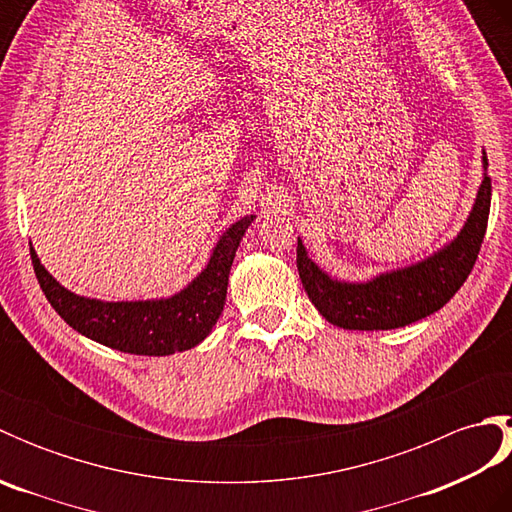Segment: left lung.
Instances as JSON below:
<instances>
[{
    "label": "left lung",
    "mask_w": 512,
    "mask_h": 512,
    "mask_svg": "<svg viewBox=\"0 0 512 512\" xmlns=\"http://www.w3.org/2000/svg\"><path fill=\"white\" fill-rule=\"evenodd\" d=\"M484 180L473 211L451 244L436 255L394 273L378 275L365 284H345L332 279L308 257L297 242V268L310 301L332 325L345 330H394L438 312L471 275L484 242L491 211V178L486 151Z\"/></svg>",
    "instance_id": "8db88e82"
}]
</instances>
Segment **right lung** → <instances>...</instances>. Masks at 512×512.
<instances>
[{
	"label": "right lung",
	"mask_w": 512,
	"mask_h": 512,
	"mask_svg": "<svg viewBox=\"0 0 512 512\" xmlns=\"http://www.w3.org/2000/svg\"><path fill=\"white\" fill-rule=\"evenodd\" d=\"M255 215L242 217L220 237L202 273L178 295L158 301H99L63 288L30 248L43 295L59 317L88 339L118 352L167 356L202 343L220 319L235 250Z\"/></svg>",
	"instance_id": "add662e5"
}]
</instances>
